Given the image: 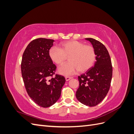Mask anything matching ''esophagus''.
Masks as SVG:
<instances>
[{"mask_svg": "<svg viewBox=\"0 0 134 134\" xmlns=\"http://www.w3.org/2000/svg\"><path fill=\"white\" fill-rule=\"evenodd\" d=\"M72 78L70 76H65V79H66V81H68L70 79H71Z\"/></svg>", "mask_w": 134, "mask_h": 134, "instance_id": "34e87169", "label": "esophagus"}]
</instances>
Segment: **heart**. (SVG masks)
<instances>
[{
	"mask_svg": "<svg viewBox=\"0 0 134 134\" xmlns=\"http://www.w3.org/2000/svg\"><path fill=\"white\" fill-rule=\"evenodd\" d=\"M48 56L51 61L59 66L69 62L60 67L59 71L64 75H72L78 70L86 71L93 65L96 60V52L93 46L76 40L64 42L59 48L52 46L48 50Z\"/></svg>",
	"mask_w": 134,
	"mask_h": 134,
	"instance_id": "b5f03b06",
	"label": "heart"
}]
</instances>
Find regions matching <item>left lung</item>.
Instances as JSON below:
<instances>
[{
  "label": "left lung",
  "instance_id": "obj_1",
  "mask_svg": "<svg viewBox=\"0 0 134 134\" xmlns=\"http://www.w3.org/2000/svg\"><path fill=\"white\" fill-rule=\"evenodd\" d=\"M94 48L96 62L94 66L78 76L79 86L76 97L80 102L90 107L96 106L106 96L111 86L112 66L106 47L97 40L87 38Z\"/></svg>",
  "mask_w": 134,
  "mask_h": 134
}]
</instances>
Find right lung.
<instances>
[{
	"instance_id": "1",
	"label": "right lung",
	"mask_w": 134,
	"mask_h": 134,
	"mask_svg": "<svg viewBox=\"0 0 134 134\" xmlns=\"http://www.w3.org/2000/svg\"><path fill=\"white\" fill-rule=\"evenodd\" d=\"M54 40L38 38L28 44L21 62V72L26 91L38 106L46 108L56 103L65 82L64 76L56 74V66L48 56Z\"/></svg>"
}]
</instances>
